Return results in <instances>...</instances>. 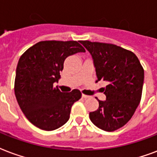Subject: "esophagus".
Listing matches in <instances>:
<instances>
[{"instance_id": "1", "label": "esophagus", "mask_w": 157, "mask_h": 157, "mask_svg": "<svg viewBox=\"0 0 157 157\" xmlns=\"http://www.w3.org/2000/svg\"><path fill=\"white\" fill-rule=\"evenodd\" d=\"M82 97L84 98V99H88V98H90L89 95H86V94H82Z\"/></svg>"}]
</instances>
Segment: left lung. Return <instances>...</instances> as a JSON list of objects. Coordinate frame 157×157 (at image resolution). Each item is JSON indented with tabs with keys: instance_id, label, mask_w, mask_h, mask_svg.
I'll return each mask as SVG.
<instances>
[{
	"instance_id": "8db88e82",
	"label": "left lung",
	"mask_w": 157,
	"mask_h": 157,
	"mask_svg": "<svg viewBox=\"0 0 157 157\" xmlns=\"http://www.w3.org/2000/svg\"><path fill=\"white\" fill-rule=\"evenodd\" d=\"M81 43L94 60L96 81L108 83L103 88L106 100L96 98L99 108L90 113V119L102 130H117L131 119L141 101L143 67L133 52L115 44L87 40Z\"/></svg>"
}]
</instances>
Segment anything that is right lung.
<instances>
[{"mask_svg":"<svg viewBox=\"0 0 157 157\" xmlns=\"http://www.w3.org/2000/svg\"><path fill=\"white\" fill-rule=\"evenodd\" d=\"M86 50L77 41H41L24 52L18 62L15 94L31 124L45 131L63 126L70 118L71 106L81 98L77 89L61 92L53 84L68 56Z\"/></svg>","mask_w":157,"mask_h":157,"instance_id":"right-lung-1","label":"right lung"}]
</instances>
